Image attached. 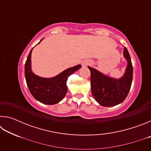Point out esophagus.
<instances>
[{
  "label": "esophagus",
  "instance_id": "1",
  "mask_svg": "<svg viewBox=\"0 0 151 151\" xmlns=\"http://www.w3.org/2000/svg\"><path fill=\"white\" fill-rule=\"evenodd\" d=\"M88 65V63L87 62H84V63H83V66H85Z\"/></svg>",
  "mask_w": 151,
  "mask_h": 151
}]
</instances>
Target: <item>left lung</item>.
<instances>
[{
	"mask_svg": "<svg viewBox=\"0 0 151 151\" xmlns=\"http://www.w3.org/2000/svg\"><path fill=\"white\" fill-rule=\"evenodd\" d=\"M123 55L127 61V66L124 75L118 79L109 77L88 66L91 71L92 94L101 106H112L122 103L131 89L133 68L126 47L124 48Z\"/></svg>",
	"mask_w": 151,
	"mask_h": 151,
	"instance_id": "1",
	"label": "left lung"
}]
</instances>
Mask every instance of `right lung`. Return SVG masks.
I'll use <instances>...</instances> for the list:
<instances>
[{
  "label": "right lung",
  "instance_id": "right-lung-1",
  "mask_svg": "<svg viewBox=\"0 0 151 151\" xmlns=\"http://www.w3.org/2000/svg\"><path fill=\"white\" fill-rule=\"evenodd\" d=\"M38 43L41 42V40ZM30 50L24 66V75L28 88L32 96L45 104H55L62 101L67 93L66 81L70 75L81 68V65L68 68L52 78H42L36 75L31 70Z\"/></svg>",
  "mask_w": 151,
  "mask_h": 151
}]
</instances>
